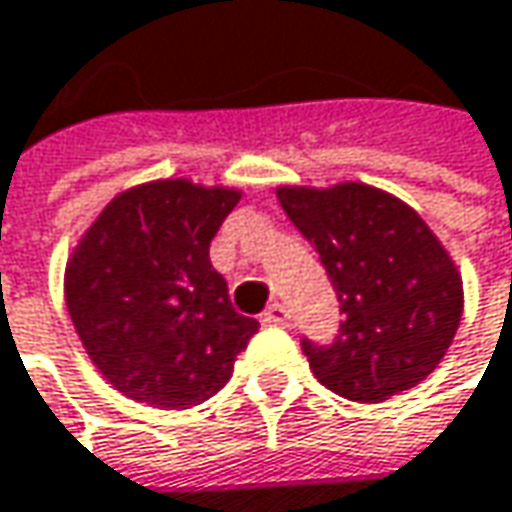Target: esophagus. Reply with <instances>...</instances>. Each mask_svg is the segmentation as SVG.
Wrapping results in <instances>:
<instances>
[{
	"instance_id": "34e87169",
	"label": "esophagus",
	"mask_w": 512,
	"mask_h": 512,
	"mask_svg": "<svg viewBox=\"0 0 512 512\" xmlns=\"http://www.w3.org/2000/svg\"><path fill=\"white\" fill-rule=\"evenodd\" d=\"M263 324H269V327H289L292 324V316H289V310L281 307V304H269V310L260 316Z\"/></svg>"
}]
</instances>
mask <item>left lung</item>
Listing matches in <instances>:
<instances>
[{"label": "left lung", "instance_id": "1", "mask_svg": "<svg viewBox=\"0 0 512 512\" xmlns=\"http://www.w3.org/2000/svg\"><path fill=\"white\" fill-rule=\"evenodd\" d=\"M278 199L339 298L333 342L301 339L318 382L345 400L382 403L432 374L461 324L464 286L429 226L359 182L281 188Z\"/></svg>", "mask_w": 512, "mask_h": 512}]
</instances>
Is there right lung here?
Instances as JSON below:
<instances>
[{
	"label": "right lung",
	"mask_w": 512,
	"mask_h": 512,
	"mask_svg": "<svg viewBox=\"0 0 512 512\" xmlns=\"http://www.w3.org/2000/svg\"><path fill=\"white\" fill-rule=\"evenodd\" d=\"M237 191L165 179L115 196L66 266V307L101 374L156 408L214 397L257 333L231 307L211 240Z\"/></svg>",
	"instance_id": "right-lung-1"
}]
</instances>
